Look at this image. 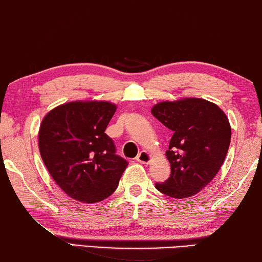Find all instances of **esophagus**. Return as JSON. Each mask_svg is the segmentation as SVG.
Here are the masks:
<instances>
[{
	"mask_svg": "<svg viewBox=\"0 0 262 262\" xmlns=\"http://www.w3.org/2000/svg\"><path fill=\"white\" fill-rule=\"evenodd\" d=\"M137 161H139L140 164L144 165H149L152 162V156L146 151H141L138 154V157H137Z\"/></svg>",
	"mask_w": 262,
	"mask_h": 262,
	"instance_id": "34e87169",
	"label": "esophagus"
}]
</instances>
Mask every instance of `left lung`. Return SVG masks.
<instances>
[{"label": "left lung", "instance_id": "1", "mask_svg": "<svg viewBox=\"0 0 262 262\" xmlns=\"http://www.w3.org/2000/svg\"><path fill=\"white\" fill-rule=\"evenodd\" d=\"M151 113L173 131L166 151L170 177L156 188L179 200L197 194L216 177L228 154V116L215 103L196 97L159 102Z\"/></svg>", "mask_w": 262, "mask_h": 262}]
</instances>
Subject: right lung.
I'll return each mask as SVG.
<instances>
[{"label": "right lung", "instance_id": "1", "mask_svg": "<svg viewBox=\"0 0 262 262\" xmlns=\"http://www.w3.org/2000/svg\"><path fill=\"white\" fill-rule=\"evenodd\" d=\"M116 109L108 101L79 100L55 106L42 118L38 132L40 157L55 183L73 200H105L127 167L104 132Z\"/></svg>", "mask_w": 262, "mask_h": 262}]
</instances>
